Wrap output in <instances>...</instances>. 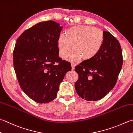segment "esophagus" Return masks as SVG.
Here are the masks:
<instances>
[{"label":"esophagus","mask_w":133,"mask_h":133,"mask_svg":"<svg viewBox=\"0 0 133 133\" xmlns=\"http://www.w3.org/2000/svg\"><path fill=\"white\" fill-rule=\"evenodd\" d=\"M75 66V64L74 63H71V69H72V70H74Z\"/></svg>","instance_id":"esophagus-1"}]
</instances>
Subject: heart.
I'll return each instance as SVG.
<instances>
[{"label": "heart", "mask_w": 133, "mask_h": 133, "mask_svg": "<svg viewBox=\"0 0 133 133\" xmlns=\"http://www.w3.org/2000/svg\"><path fill=\"white\" fill-rule=\"evenodd\" d=\"M104 42L102 31L89 26H75L69 29L66 35L62 34L58 41L59 56L64 59L67 57L70 62H76L82 58L89 61L97 55Z\"/></svg>", "instance_id": "1"}]
</instances>
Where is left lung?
<instances>
[{"instance_id": "left-lung-1", "label": "left lung", "mask_w": 133, "mask_h": 133, "mask_svg": "<svg viewBox=\"0 0 133 133\" xmlns=\"http://www.w3.org/2000/svg\"><path fill=\"white\" fill-rule=\"evenodd\" d=\"M103 34L104 42L97 55L75 67L78 74L75 90L80 97L87 101L99 100L113 89L123 64L119 41L110 32L104 31Z\"/></svg>"}]
</instances>
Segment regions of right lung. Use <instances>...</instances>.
<instances>
[{
	"instance_id": "add662e5",
	"label": "right lung",
	"mask_w": 133,
	"mask_h": 133,
	"mask_svg": "<svg viewBox=\"0 0 133 133\" xmlns=\"http://www.w3.org/2000/svg\"><path fill=\"white\" fill-rule=\"evenodd\" d=\"M62 29L54 21L39 22L17 38L13 64L20 87L36 103H48L57 96L71 64L59 57L58 41Z\"/></svg>"
}]
</instances>
